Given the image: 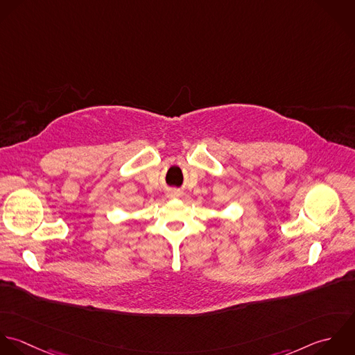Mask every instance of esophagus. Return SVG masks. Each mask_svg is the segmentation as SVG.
<instances>
[{
  "mask_svg": "<svg viewBox=\"0 0 355 355\" xmlns=\"http://www.w3.org/2000/svg\"><path fill=\"white\" fill-rule=\"evenodd\" d=\"M180 195H181V193H180L178 191H173V192H171V196H173V198H175V196H180Z\"/></svg>",
  "mask_w": 355,
  "mask_h": 355,
  "instance_id": "34e87169",
  "label": "esophagus"
}]
</instances>
